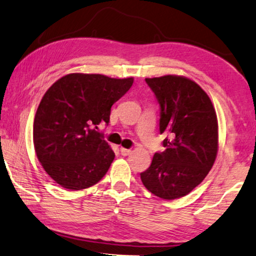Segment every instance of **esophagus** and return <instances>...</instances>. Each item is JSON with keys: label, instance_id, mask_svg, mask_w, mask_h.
Masks as SVG:
<instances>
[{"label": "esophagus", "instance_id": "obj_1", "mask_svg": "<svg viewBox=\"0 0 256 256\" xmlns=\"http://www.w3.org/2000/svg\"><path fill=\"white\" fill-rule=\"evenodd\" d=\"M120 152H121V156H129V154H130L132 150H128V148H120Z\"/></svg>", "mask_w": 256, "mask_h": 256}]
</instances>
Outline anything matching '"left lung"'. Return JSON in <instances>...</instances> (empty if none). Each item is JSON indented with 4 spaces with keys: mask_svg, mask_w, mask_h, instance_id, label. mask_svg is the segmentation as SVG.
Here are the masks:
<instances>
[{
    "mask_svg": "<svg viewBox=\"0 0 256 256\" xmlns=\"http://www.w3.org/2000/svg\"><path fill=\"white\" fill-rule=\"evenodd\" d=\"M160 106L164 150L140 174L146 190L163 200L182 198L203 182L216 161L218 119L208 94L180 76L146 78Z\"/></svg>",
    "mask_w": 256,
    "mask_h": 256,
    "instance_id": "1",
    "label": "left lung"
}]
</instances>
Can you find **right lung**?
I'll return each mask as SVG.
<instances>
[{
  "label": "right lung",
  "mask_w": 256,
  "mask_h": 256,
  "mask_svg": "<svg viewBox=\"0 0 256 256\" xmlns=\"http://www.w3.org/2000/svg\"><path fill=\"white\" fill-rule=\"evenodd\" d=\"M132 78L70 74L42 98L34 120V148L54 182L70 190L98 184L114 152L96 130L108 124L111 106L130 88Z\"/></svg>",
  "instance_id": "1"
}]
</instances>
